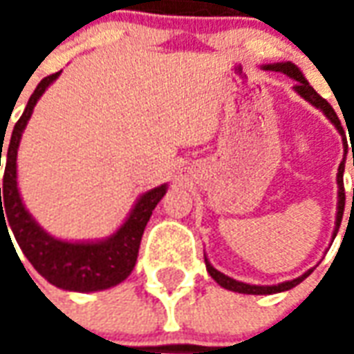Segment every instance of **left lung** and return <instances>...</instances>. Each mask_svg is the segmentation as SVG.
Segmentation results:
<instances>
[{
	"label": "left lung",
	"instance_id": "obj_1",
	"mask_svg": "<svg viewBox=\"0 0 354 354\" xmlns=\"http://www.w3.org/2000/svg\"><path fill=\"white\" fill-rule=\"evenodd\" d=\"M263 70H271V72H281L284 75H288L290 80L296 81V91L304 100H307L311 106H315L317 109H320L324 117H326L330 123L334 124L335 131L342 134L343 140V151H345V147H347V140H345V132H343V127L339 123V119L335 115L334 108L328 104L322 96H320L315 88L309 85V81L305 80V75L301 73V70L297 68L296 64H292V62H274V64H266L263 66ZM345 159L347 157H343V161L339 162V169H337V178H335V182H337V212H335V223H334V233H332V243H334L335 235H337V231H339V225H342V218H343V208H345V189H343V172H345ZM353 167H354V153H353ZM205 266H207V271L210 273V277L214 279L222 288L231 290V292H239V294H254V296H267V294H277V292H286V290L294 288L297 286L299 282L305 281L309 274L313 273V269H307L304 274H299L297 279H292V281H284L279 282V284H248V282H241L235 281V279H231L227 274H223L222 271H218L208 258L205 256Z\"/></svg>",
	"mask_w": 354,
	"mask_h": 354
}]
</instances>
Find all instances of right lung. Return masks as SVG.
<instances>
[{"instance_id": "1", "label": "right lung", "mask_w": 354, "mask_h": 354, "mask_svg": "<svg viewBox=\"0 0 354 354\" xmlns=\"http://www.w3.org/2000/svg\"><path fill=\"white\" fill-rule=\"evenodd\" d=\"M62 72H57L41 80L30 96L26 109L20 117L11 140L7 142L5 153L3 187H0V230L11 227L12 235L19 243L20 250L28 261L34 266L37 273L53 286L70 292H98L108 290L123 282L136 266L138 248L149 216L157 203L165 197L169 184H161L140 195L134 207L131 208L124 222L109 237L96 241H64L49 231H45L30 214L26 205L22 203L19 189V172H17V155H19L22 132L26 129L30 117L34 113L37 100L43 93L58 80ZM3 138V134H1ZM3 144L0 146V162ZM6 212L3 213V210ZM10 225L7 226L6 223Z\"/></svg>"}]
</instances>
